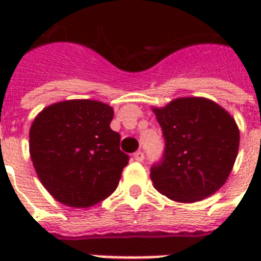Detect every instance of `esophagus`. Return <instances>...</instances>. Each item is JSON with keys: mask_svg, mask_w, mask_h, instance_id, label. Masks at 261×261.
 Wrapping results in <instances>:
<instances>
[{"mask_svg": "<svg viewBox=\"0 0 261 261\" xmlns=\"http://www.w3.org/2000/svg\"><path fill=\"white\" fill-rule=\"evenodd\" d=\"M143 159H145V154H143V151H141V150L135 151V153H134L135 161H143Z\"/></svg>", "mask_w": 261, "mask_h": 261, "instance_id": "34e87169", "label": "esophagus"}]
</instances>
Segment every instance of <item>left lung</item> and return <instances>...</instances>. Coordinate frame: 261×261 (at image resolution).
<instances>
[{
  "mask_svg": "<svg viewBox=\"0 0 261 261\" xmlns=\"http://www.w3.org/2000/svg\"><path fill=\"white\" fill-rule=\"evenodd\" d=\"M153 111L165 139L163 159L150 169L155 190L181 203L198 202L218 191L239 153L234 119L203 97L176 98Z\"/></svg>",
  "mask_w": 261,
  "mask_h": 261,
  "instance_id": "obj_1",
  "label": "left lung"
}]
</instances>
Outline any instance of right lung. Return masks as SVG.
<instances>
[{
    "label": "right lung",
    "instance_id": "add662e5",
    "mask_svg": "<svg viewBox=\"0 0 261 261\" xmlns=\"http://www.w3.org/2000/svg\"><path fill=\"white\" fill-rule=\"evenodd\" d=\"M114 110L96 100H66L47 107L30 130V153L40 181L58 202L90 207L119 184L128 155L110 123Z\"/></svg>",
    "mask_w": 261,
    "mask_h": 261
}]
</instances>
